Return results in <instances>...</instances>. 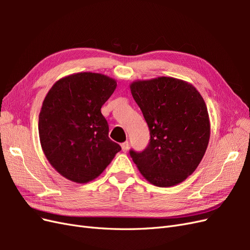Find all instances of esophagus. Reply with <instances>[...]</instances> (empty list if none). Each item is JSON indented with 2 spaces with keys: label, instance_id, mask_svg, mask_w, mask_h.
I'll use <instances>...</instances> for the list:
<instances>
[{
  "label": "esophagus",
  "instance_id": "esophagus-1",
  "mask_svg": "<svg viewBox=\"0 0 250 250\" xmlns=\"http://www.w3.org/2000/svg\"><path fill=\"white\" fill-rule=\"evenodd\" d=\"M121 147H122V151L123 152H127L128 149H129V143H128L127 141L122 143V145H121Z\"/></svg>",
  "mask_w": 250,
  "mask_h": 250
}]
</instances>
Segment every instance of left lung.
Masks as SVG:
<instances>
[{
    "instance_id": "left-lung-1",
    "label": "left lung",
    "mask_w": 250,
    "mask_h": 250,
    "mask_svg": "<svg viewBox=\"0 0 250 250\" xmlns=\"http://www.w3.org/2000/svg\"><path fill=\"white\" fill-rule=\"evenodd\" d=\"M130 92L150 130L143 152L130 150L139 171L156 187L176 186L190 176L206 153L210 123L196 87L173 77L135 80Z\"/></svg>"
}]
</instances>
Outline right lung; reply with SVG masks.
Segmentation results:
<instances>
[{
	"label": "right lung",
	"instance_id": "add662e5",
	"mask_svg": "<svg viewBox=\"0 0 250 250\" xmlns=\"http://www.w3.org/2000/svg\"><path fill=\"white\" fill-rule=\"evenodd\" d=\"M117 80L92 72L75 73L56 81L42 102L39 117L42 149L60 175L86 184L106 169L121 150L108 138L101 113Z\"/></svg>",
	"mask_w": 250,
	"mask_h": 250
}]
</instances>
